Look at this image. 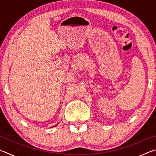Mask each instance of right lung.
I'll use <instances>...</instances> for the list:
<instances>
[{"label": "right lung", "mask_w": 156, "mask_h": 156, "mask_svg": "<svg viewBox=\"0 0 156 156\" xmlns=\"http://www.w3.org/2000/svg\"><path fill=\"white\" fill-rule=\"evenodd\" d=\"M54 126H56V125H55V126H54Z\"/></svg>", "instance_id": "add662e5"}]
</instances>
